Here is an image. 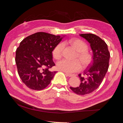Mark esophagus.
I'll return each instance as SVG.
<instances>
[{"mask_svg": "<svg viewBox=\"0 0 123 123\" xmlns=\"http://www.w3.org/2000/svg\"><path fill=\"white\" fill-rule=\"evenodd\" d=\"M66 75L67 76H69V77H72L73 76V74H69V73H66Z\"/></svg>", "mask_w": 123, "mask_h": 123, "instance_id": "obj_1", "label": "esophagus"}]
</instances>
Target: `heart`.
Wrapping results in <instances>:
<instances>
[{"instance_id": "1", "label": "heart", "mask_w": 123, "mask_h": 123, "mask_svg": "<svg viewBox=\"0 0 123 123\" xmlns=\"http://www.w3.org/2000/svg\"><path fill=\"white\" fill-rule=\"evenodd\" d=\"M73 47L78 51L77 57L82 62L85 67L88 66L91 63L92 57L88 52V45L84 42L79 39H72L69 41ZM64 44L60 43L54 48L52 54L55 59H59L62 57ZM57 68L58 69L63 71L67 73H72L78 72L82 68V64L80 60H69L63 59L58 61L57 63Z\"/></svg>"}]
</instances>
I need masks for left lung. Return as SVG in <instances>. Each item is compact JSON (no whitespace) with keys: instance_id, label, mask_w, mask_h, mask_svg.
<instances>
[{"instance_id":"8db88e82","label":"left lung","mask_w":123,"mask_h":123,"mask_svg":"<svg viewBox=\"0 0 123 123\" xmlns=\"http://www.w3.org/2000/svg\"><path fill=\"white\" fill-rule=\"evenodd\" d=\"M80 36L86 39L90 44L93 51V61L84 75L79 74L80 86L70 88L79 95H86L93 92L101 84L108 70L110 57L107 45L99 36L93 34H82Z\"/></svg>"}]
</instances>
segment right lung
Instances as JSON below:
<instances>
[{"label": "right lung", "mask_w": 123, "mask_h": 123, "mask_svg": "<svg viewBox=\"0 0 123 123\" xmlns=\"http://www.w3.org/2000/svg\"><path fill=\"white\" fill-rule=\"evenodd\" d=\"M62 39L60 36L38 32L20 43L15 61L20 78L28 88L42 90L50 84L57 72L49 70L55 65L52 51Z\"/></svg>", "instance_id": "obj_1"}]
</instances>
